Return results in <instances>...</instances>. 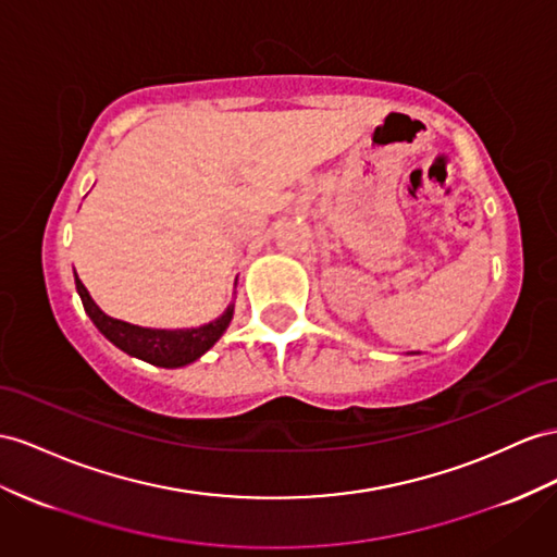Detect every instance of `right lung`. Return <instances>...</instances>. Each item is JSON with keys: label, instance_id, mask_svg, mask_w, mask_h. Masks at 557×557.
<instances>
[{"label": "right lung", "instance_id": "right-lung-1", "mask_svg": "<svg viewBox=\"0 0 557 557\" xmlns=\"http://www.w3.org/2000/svg\"><path fill=\"white\" fill-rule=\"evenodd\" d=\"M75 284L82 298V306L87 310L91 322L98 326V332L124 352L157 367H183L195 362L199 355H205L213 344H216L233 320V306H227V310L219 320H213L205 326H197V330H143V326L108 318L106 312L94 304V298L89 296L87 287H84L77 275Z\"/></svg>", "mask_w": 557, "mask_h": 557}]
</instances>
